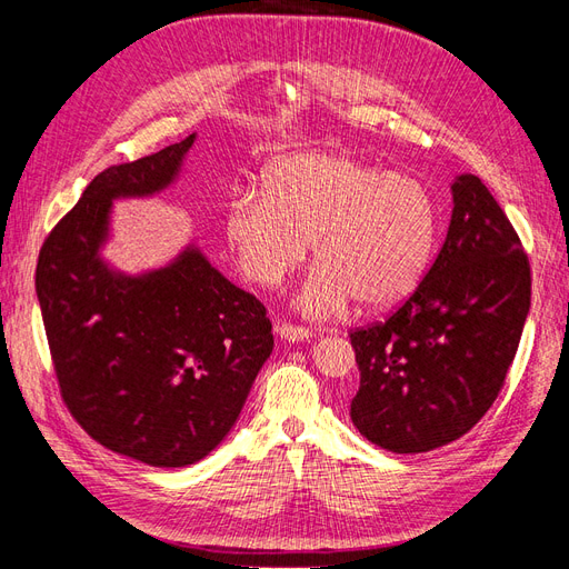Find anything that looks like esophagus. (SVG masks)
<instances>
[{"label":"esophagus","mask_w":569,"mask_h":569,"mask_svg":"<svg viewBox=\"0 0 569 569\" xmlns=\"http://www.w3.org/2000/svg\"><path fill=\"white\" fill-rule=\"evenodd\" d=\"M278 335H280L284 341H289V343H299V341H303V339H311V337H313V332L306 330V327L287 325V322L278 325Z\"/></svg>","instance_id":"esophagus-1"}]
</instances>
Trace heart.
Returning <instances> with one entry per match:
<instances>
[{
    "label": "heart",
    "mask_w": 569,
    "mask_h": 569,
    "mask_svg": "<svg viewBox=\"0 0 569 569\" xmlns=\"http://www.w3.org/2000/svg\"><path fill=\"white\" fill-rule=\"evenodd\" d=\"M441 209L422 180L387 173L339 151L274 161L261 192L232 197L226 237L258 287H278L313 244L316 268L297 299L330 318L353 299L380 311L406 301L435 261Z\"/></svg>",
    "instance_id": "b5f03b06"
}]
</instances>
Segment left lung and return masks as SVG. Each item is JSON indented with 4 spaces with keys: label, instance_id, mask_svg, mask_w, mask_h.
<instances>
[{
    "label": "left lung",
    "instance_id": "left-lung-1",
    "mask_svg": "<svg viewBox=\"0 0 569 569\" xmlns=\"http://www.w3.org/2000/svg\"><path fill=\"white\" fill-rule=\"evenodd\" d=\"M446 242L387 322L351 332V420L391 453L460 439L491 408L525 330L531 274L518 232L477 176L451 182Z\"/></svg>",
    "mask_w": 569,
    "mask_h": 569
}]
</instances>
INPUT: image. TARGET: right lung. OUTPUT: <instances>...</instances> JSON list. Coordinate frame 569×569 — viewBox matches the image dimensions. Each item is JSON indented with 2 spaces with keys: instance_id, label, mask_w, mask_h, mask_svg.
I'll use <instances>...</instances> for the list:
<instances>
[{
  "instance_id": "right-lung-1",
  "label": "right lung",
  "mask_w": 569,
  "mask_h": 569,
  "mask_svg": "<svg viewBox=\"0 0 569 569\" xmlns=\"http://www.w3.org/2000/svg\"><path fill=\"white\" fill-rule=\"evenodd\" d=\"M194 142L197 132L99 173L47 237L36 272L66 406L101 446L153 468H187L226 441L274 343L263 303L194 239L140 272L104 256L113 203L173 187Z\"/></svg>"
}]
</instances>
